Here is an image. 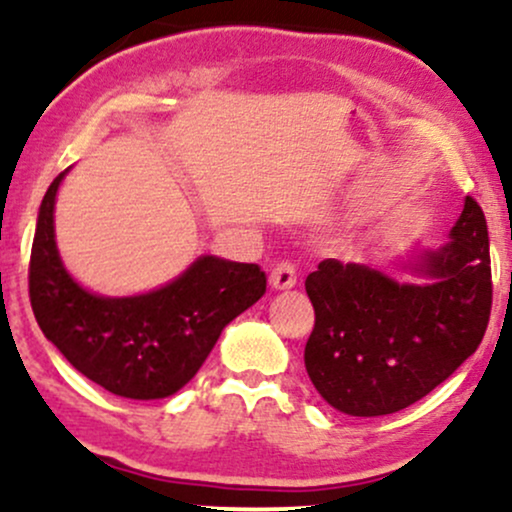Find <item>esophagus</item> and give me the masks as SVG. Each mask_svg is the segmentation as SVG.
Returning <instances> with one entry per match:
<instances>
[{
    "label": "esophagus",
    "mask_w": 512,
    "mask_h": 512,
    "mask_svg": "<svg viewBox=\"0 0 512 512\" xmlns=\"http://www.w3.org/2000/svg\"><path fill=\"white\" fill-rule=\"evenodd\" d=\"M297 285V270H294L292 263H278L273 270H270V287L278 292L292 290Z\"/></svg>",
    "instance_id": "esophagus-1"
}]
</instances>
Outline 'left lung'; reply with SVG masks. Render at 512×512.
<instances>
[{
    "label": "left lung",
    "instance_id": "1",
    "mask_svg": "<svg viewBox=\"0 0 512 512\" xmlns=\"http://www.w3.org/2000/svg\"><path fill=\"white\" fill-rule=\"evenodd\" d=\"M407 272L417 281H402ZM306 374L330 407L383 417L422 400L479 347L491 314L489 230L465 198L448 242L388 266L326 258L306 278Z\"/></svg>",
    "mask_w": 512,
    "mask_h": 512
}]
</instances>
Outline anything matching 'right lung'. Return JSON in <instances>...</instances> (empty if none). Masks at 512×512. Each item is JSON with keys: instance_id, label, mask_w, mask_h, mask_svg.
<instances>
[{"instance_id": "obj_1", "label": "right lung", "mask_w": 512, "mask_h": 512, "mask_svg": "<svg viewBox=\"0 0 512 512\" xmlns=\"http://www.w3.org/2000/svg\"><path fill=\"white\" fill-rule=\"evenodd\" d=\"M69 170L50 184L35 222L28 273L35 321L66 362L110 393L170 398L196 376L227 323L266 294V273L206 254L150 292L86 290L66 270L54 237V206Z\"/></svg>"}]
</instances>
